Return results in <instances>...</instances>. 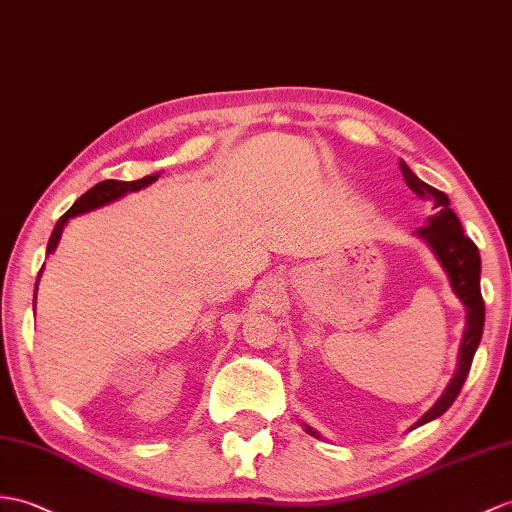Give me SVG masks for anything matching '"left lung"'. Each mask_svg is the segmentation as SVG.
I'll use <instances>...</instances> for the list:
<instances>
[{"label":"left lung","mask_w":512,"mask_h":512,"mask_svg":"<svg viewBox=\"0 0 512 512\" xmlns=\"http://www.w3.org/2000/svg\"><path fill=\"white\" fill-rule=\"evenodd\" d=\"M401 174L406 178L408 187L414 194L423 200H432L436 213L430 216L425 227L417 229V235L423 237V240L432 246L434 255L441 261L445 272L449 275V283L454 292L458 294V299L465 303L467 307V327H465V336H462L460 344V355H458V368L456 375L451 377L449 386L441 395L434 406L427 410L423 417L417 421L419 427L423 423H430L432 419L441 417L443 412L451 403L456 401L460 395V388L465 384V379L469 375V368L473 362L475 349H478L480 338H482V329H484V299L480 292V253L478 246L473 244L471 237L465 235L460 227V220L454 211L449 207V198L443 194L441 189H436L432 185L423 183L421 178L414 174L406 163H399ZM307 432L318 436L312 427H307Z\"/></svg>","instance_id":"obj_1"}]
</instances>
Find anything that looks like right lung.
<instances>
[{"mask_svg":"<svg viewBox=\"0 0 512 512\" xmlns=\"http://www.w3.org/2000/svg\"><path fill=\"white\" fill-rule=\"evenodd\" d=\"M159 178V174H150V176H144V178H139V181H113V178H109V181H102V183H98V185H93L87 194H82L74 205H71V209L67 211V213H63L61 216V220L56 222V227H54V231H52V237H50V242H47V253H52L54 248H56V244H58V240H61V233H63V229H65V224H67V220L69 218H74V216H80V213H87V211H91V209H98V207H102V205H109V202H113V200H117V198H122L124 194H128V192H137V189H141V187H148L150 183H154ZM45 266V264H43ZM43 270V268H41ZM39 277H41V272H39ZM37 283H39V279H37ZM34 299H37V288H34Z\"/></svg>","mask_w":512,"mask_h":512,"instance_id":"add662e5","label":"right lung"}]
</instances>
